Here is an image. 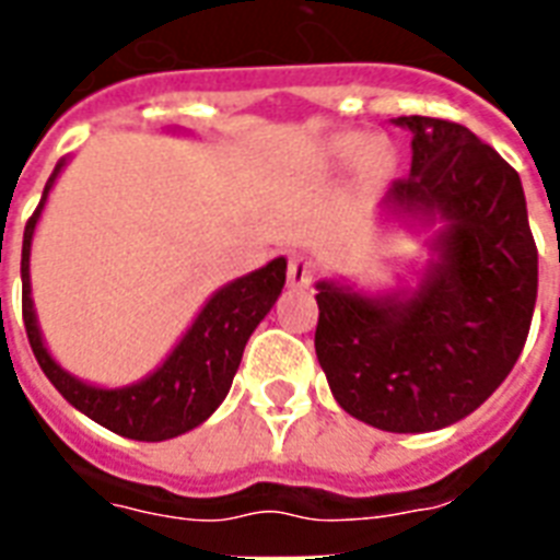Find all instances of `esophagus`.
Masks as SVG:
<instances>
[{"label": "esophagus", "instance_id": "esophagus-1", "mask_svg": "<svg viewBox=\"0 0 560 560\" xmlns=\"http://www.w3.org/2000/svg\"><path fill=\"white\" fill-rule=\"evenodd\" d=\"M314 281V261L307 255H293L288 264V284L290 288H307Z\"/></svg>", "mask_w": 560, "mask_h": 560}]
</instances>
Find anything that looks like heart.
Here are the masks:
<instances>
[{"label": "heart", "instance_id": "obj_1", "mask_svg": "<svg viewBox=\"0 0 560 560\" xmlns=\"http://www.w3.org/2000/svg\"><path fill=\"white\" fill-rule=\"evenodd\" d=\"M328 160L334 165L360 162L363 177L383 179L395 168V148L383 139H369L363 133H340L328 142Z\"/></svg>", "mask_w": 560, "mask_h": 560}]
</instances>
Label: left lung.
<instances>
[{
	"label": "left lung",
	"instance_id": "8db88e82",
	"mask_svg": "<svg viewBox=\"0 0 560 560\" xmlns=\"http://www.w3.org/2000/svg\"><path fill=\"white\" fill-rule=\"evenodd\" d=\"M395 125L412 133V168L383 209L400 223H435V261L412 293L316 281L314 346L349 416L386 433H430L470 416L521 358L538 246L521 177L491 144L444 118Z\"/></svg>",
	"mask_w": 560,
	"mask_h": 560
}]
</instances>
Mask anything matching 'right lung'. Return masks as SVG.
I'll list each match as a JSON object with an SVG mask.
<instances>
[{"instance_id": "1", "label": "right lung", "mask_w": 560, "mask_h": 560, "mask_svg": "<svg viewBox=\"0 0 560 560\" xmlns=\"http://www.w3.org/2000/svg\"><path fill=\"white\" fill-rule=\"evenodd\" d=\"M66 160L57 162L55 174L48 177L37 211L25 223L22 235V323L28 334L31 351L39 369L55 383L74 409L90 416L95 424L107 427L113 433L136 439V442H165L200 427L214 409L223 404L232 377H235L246 340L253 337L264 316L276 305L288 261L272 258L267 267L229 281L202 305L186 337L174 346L165 363L148 377L118 389H101L92 383L78 381L48 354L43 334H39L34 302H31V237L37 229L39 211L46 206L48 191L55 186L57 174L63 171Z\"/></svg>"}]
</instances>
